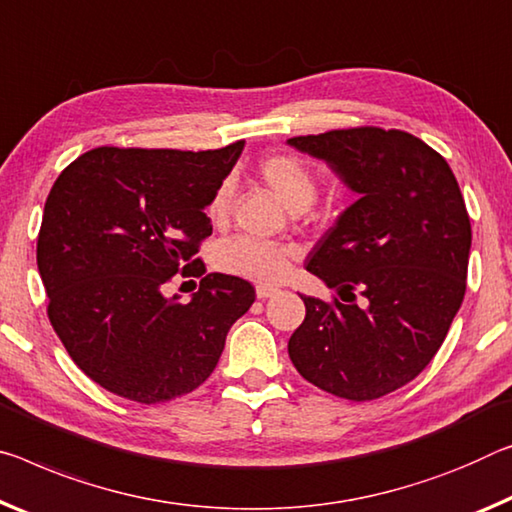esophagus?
Masks as SVG:
<instances>
[{"label": "esophagus", "mask_w": 512, "mask_h": 512, "mask_svg": "<svg viewBox=\"0 0 512 512\" xmlns=\"http://www.w3.org/2000/svg\"><path fill=\"white\" fill-rule=\"evenodd\" d=\"M257 298L259 300H266V298H271L273 294H278V287H271V285H257Z\"/></svg>", "instance_id": "esophagus-1"}]
</instances>
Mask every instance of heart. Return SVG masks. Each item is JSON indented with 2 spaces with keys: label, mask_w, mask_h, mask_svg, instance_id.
<instances>
[{
  "label": "heart",
  "mask_w": 512,
  "mask_h": 512,
  "mask_svg": "<svg viewBox=\"0 0 512 512\" xmlns=\"http://www.w3.org/2000/svg\"><path fill=\"white\" fill-rule=\"evenodd\" d=\"M257 173L271 186L291 212H305L319 193V180L314 170L305 164L298 154L275 152L257 164ZM234 180L225 177L218 182L207 202V218L214 225H223L232 212ZM294 250L278 243L259 241L253 237H234L223 241L216 250V266L223 273L239 275V278L278 282L289 271Z\"/></svg>",
  "instance_id": "heart-1"
}]
</instances>
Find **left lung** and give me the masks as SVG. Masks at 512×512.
<instances>
[{"label":"left lung","instance_id":"obj_1","mask_svg":"<svg viewBox=\"0 0 512 512\" xmlns=\"http://www.w3.org/2000/svg\"><path fill=\"white\" fill-rule=\"evenodd\" d=\"M287 145L358 193L307 257V271L352 303L300 296L305 321L289 358L323 392L380 399L424 371L465 298L472 225L456 175L401 129H332Z\"/></svg>","mask_w":512,"mask_h":512}]
</instances>
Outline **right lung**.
I'll return each mask as SVG.
<instances>
[{
    "label": "right lung",
    "instance_id": "1",
    "mask_svg": "<svg viewBox=\"0 0 512 512\" xmlns=\"http://www.w3.org/2000/svg\"><path fill=\"white\" fill-rule=\"evenodd\" d=\"M95 148L63 170L45 202L38 273L47 314L77 367L136 403H166L214 371L250 282L205 273V209L243 150ZM200 274L189 304L166 297L177 271Z\"/></svg>",
    "mask_w": 512,
    "mask_h": 512
}]
</instances>
